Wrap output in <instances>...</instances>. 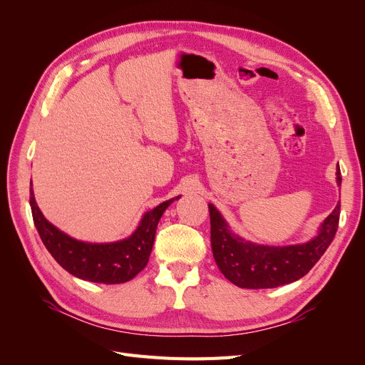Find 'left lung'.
I'll return each instance as SVG.
<instances>
[{"label": "left lung", "mask_w": 365, "mask_h": 365, "mask_svg": "<svg viewBox=\"0 0 365 365\" xmlns=\"http://www.w3.org/2000/svg\"><path fill=\"white\" fill-rule=\"evenodd\" d=\"M341 185V175L336 172ZM212 250L217 268L239 288L267 289L302 279L332 244L339 224L341 205L334 208L315 239L302 245L267 247L251 244L228 230L217 210L208 204Z\"/></svg>", "instance_id": "8db88e82"}]
</instances>
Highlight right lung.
<instances>
[{"label": "right lung", "instance_id": "obj_1", "mask_svg": "<svg viewBox=\"0 0 365 365\" xmlns=\"http://www.w3.org/2000/svg\"><path fill=\"white\" fill-rule=\"evenodd\" d=\"M170 201L161 202L141 219V224L128 239L111 244H88L62 233L43 217L30 187L33 222L42 244L61 267L86 282L115 284L125 283L145 269L155 239L158 220Z\"/></svg>", "mask_w": 365, "mask_h": 365}]
</instances>
